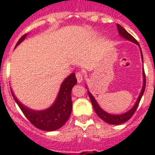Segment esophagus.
<instances>
[{
  "label": "esophagus",
  "mask_w": 155,
  "mask_h": 155,
  "mask_svg": "<svg viewBox=\"0 0 155 155\" xmlns=\"http://www.w3.org/2000/svg\"><path fill=\"white\" fill-rule=\"evenodd\" d=\"M75 76H76V80H77L78 83H81L83 81V78H84V74L80 71H78L76 74H75Z\"/></svg>",
  "instance_id": "34e87169"
}]
</instances>
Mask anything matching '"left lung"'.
<instances>
[{"label": "left lung", "mask_w": 155, "mask_h": 155, "mask_svg": "<svg viewBox=\"0 0 155 155\" xmlns=\"http://www.w3.org/2000/svg\"><path fill=\"white\" fill-rule=\"evenodd\" d=\"M117 27L118 32H119L120 36H122L124 38H125V39L130 40L131 42H134V43H136V44L139 46L137 40L135 39L130 34H129L121 25H120L119 24H117ZM140 49H141V48H140ZM141 54H142V61H143V56H142V51H141ZM145 88H146V75H145V71H143V86H142V92H141L139 97L137 98V101H136V103H135L134 106L130 111H128L127 113H124V114H120V115L108 114V113H107L104 110H102L101 108V107L98 105V104L97 103L94 97H92V95L89 92H87V93H88V96H89V98L92 104L93 108H94L95 112H96V113L97 114V116H98L101 119H102L104 121H105V122L108 123V124H112V125H119V124H122V123L127 121V120L132 117V116L134 114L135 111L137 110V106L139 104V102L140 101H141V98H142V95L144 93Z\"/></svg>", "instance_id": "1"}]
</instances>
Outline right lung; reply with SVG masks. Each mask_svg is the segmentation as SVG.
Returning a JSON list of instances; mask_svg holds the SVG:
<instances>
[{"mask_svg": "<svg viewBox=\"0 0 155 155\" xmlns=\"http://www.w3.org/2000/svg\"><path fill=\"white\" fill-rule=\"evenodd\" d=\"M25 37L26 35H23L18 40L16 46L20 44ZM76 83L77 80L75 73L71 74L61 85L57 99L53 105L48 109L43 111H34L25 107L14 97L12 91L11 92L25 117L30 120V122L34 126L45 131H53L62 127L70 117L72 108L71 92L73 86L76 84Z\"/></svg>", "mask_w": 155, "mask_h": 155, "instance_id": "add662e5", "label": "right lung"}]
</instances>
